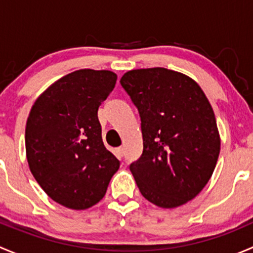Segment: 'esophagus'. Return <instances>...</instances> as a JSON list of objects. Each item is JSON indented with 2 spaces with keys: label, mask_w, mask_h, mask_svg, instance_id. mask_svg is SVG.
I'll list each match as a JSON object with an SVG mask.
<instances>
[{
  "label": "esophagus",
  "mask_w": 253,
  "mask_h": 253,
  "mask_svg": "<svg viewBox=\"0 0 253 253\" xmlns=\"http://www.w3.org/2000/svg\"><path fill=\"white\" fill-rule=\"evenodd\" d=\"M116 154H117V157H119V158H122V157H124V154H125L124 148H122V147L117 148V149H116Z\"/></svg>",
  "instance_id": "obj_1"
}]
</instances>
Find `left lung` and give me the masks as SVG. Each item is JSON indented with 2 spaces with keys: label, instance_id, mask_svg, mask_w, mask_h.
Masks as SVG:
<instances>
[{
  "label": "left lung",
  "instance_id": "left-lung-1",
  "mask_svg": "<svg viewBox=\"0 0 253 253\" xmlns=\"http://www.w3.org/2000/svg\"><path fill=\"white\" fill-rule=\"evenodd\" d=\"M121 85L141 116L143 153L129 165L142 196L162 208L193 200L211 177L220 136L196 81L163 67L128 71Z\"/></svg>",
  "mask_w": 253,
  "mask_h": 253
}]
</instances>
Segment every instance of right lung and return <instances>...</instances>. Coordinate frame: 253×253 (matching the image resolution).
Wrapping results in <instances>:
<instances>
[{
  "label": "right lung",
  "mask_w": 253,
  "mask_h": 253,
  "mask_svg": "<svg viewBox=\"0 0 253 253\" xmlns=\"http://www.w3.org/2000/svg\"><path fill=\"white\" fill-rule=\"evenodd\" d=\"M111 71L78 70L39 95L25 126L29 169L45 193L75 211L105 196L120 162L103 143L98 109L116 84Z\"/></svg>",
  "instance_id": "right-lung-1"
}]
</instances>
